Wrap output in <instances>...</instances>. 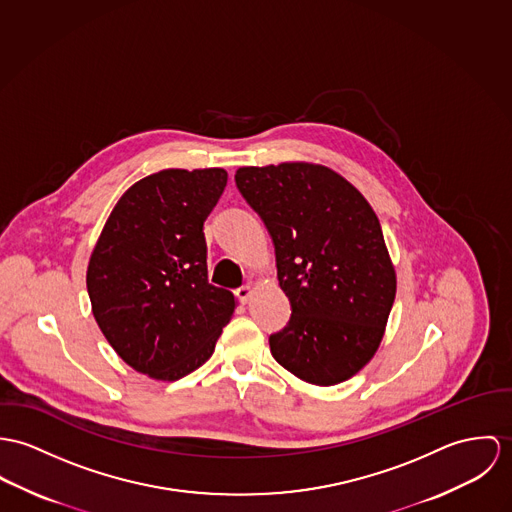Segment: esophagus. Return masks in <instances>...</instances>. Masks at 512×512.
Here are the masks:
<instances>
[{
    "mask_svg": "<svg viewBox=\"0 0 512 512\" xmlns=\"http://www.w3.org/2000/svg\"><path fill=\"white\" fill-rule=\"evenodd\" d=\"M251 294H253V286H251V284H243V286H239V288L235 290V296H237L239 302H243V304L249 302Z\"/></svg>",
    "mask_w": 512,
    "mask_h": 512,
    "instance_id": "esophagus-1",
    "label": "esophagus"
}]
</instances>
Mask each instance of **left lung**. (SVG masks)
<instances>
[{
	"label": "left lung",
	"mask_w": 512,
	"mask_h": 512,
	"mask_svg": "<svg viewBox=\"0 0 512 512\" xmlns=\"http://www.w3.org/2000/svg\"><path fill=\"white\" fill-rule=\"evenodd\" d=\"M235 184L269 229L290 320L269 338L298 379L330 387L361 371L383 340L397 275L363 194L312 163L241 167Z\"/></svg>",
	"instance_id": "1"
}]
</instances>
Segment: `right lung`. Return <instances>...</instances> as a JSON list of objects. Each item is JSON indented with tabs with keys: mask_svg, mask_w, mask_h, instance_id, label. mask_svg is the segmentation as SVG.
<instances>
[{
	"mask_svg": "<svg viewBox=\"0 0 512 512\" xmlns=\"http://www.w3.org/2000/svg\"><path fill=\"white\" fill-rule=\"evenodd\" d=\"M228 184L224 169H167L117 200L92 251L94 318L135 371L176 381L204 365L235 310L208 283L204 222Z\"/></svg>",
	"mask_w": 512,
	"mask_h": 512,
	"instance_id": "1",
	"label": "right lung"
}]
</instances>
